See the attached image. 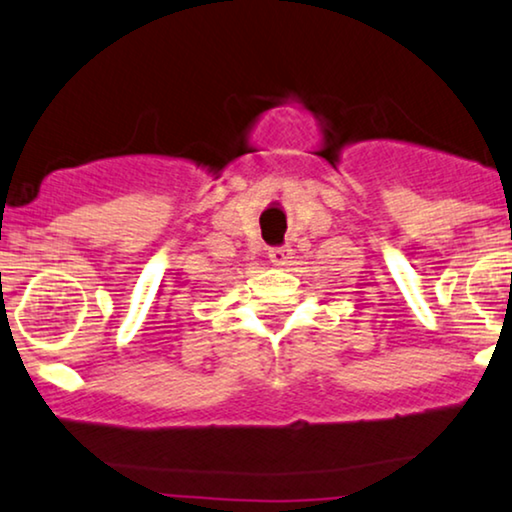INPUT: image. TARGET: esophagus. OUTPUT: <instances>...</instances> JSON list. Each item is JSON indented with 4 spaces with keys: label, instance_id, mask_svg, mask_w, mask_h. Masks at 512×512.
Returning a JSON list of instances; mask_svg holds the SVG:
<instances>
[{
    "label": "esophagus",
    "instance_id": "obj_1",
    "mask_svg": "<svg viewBox=\"0 0 512 512\" xmlns=\"http://www.w3.org/2000/svg\"><path fill=\"white\" fill-rule=\"evenodd\" d=\"M292 257H295V250H292L290 245L269 250V262L274 264V267H288V264L292 262Z\"/></svg>",
    "mask_w": 512,
    "mask_h": 512
}]
</instances>
